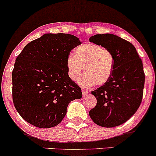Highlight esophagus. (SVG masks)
<instances>
[{
	"instance_id": "34e87169",
	"label": "esophagus",
	"mask_w": 156,
	"mask_h": 156,
	"mask_svg": "<svg viewBox=\"0 0 156 156\" xmlns=\"http://www.w3.org/2000/svg\"><path fill=\"white\" fill-rule=\"evenodd\" d=\"M89 93V91L86 90V89H83V90H82V94H83V96L87 95V94H88Z\"/></svg>"
}]
</instances>
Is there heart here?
<instances>
[{
  "label": "heart",
  "mask_w": 156,
  "mask_h": 156,
  "mask_svg": "<svg viewBox=\"0 0 156 156\" xmlns=\"http://www.w3.org/2000/svg\"><path fill=\"white\" fill-rule=\"evenodd\" d=\"M75 55L67 58V69L69 78L76 81L83 73L79 83L83 87L104 85L112 76L114 58L112 51L92 42L78 46Z\"/></svg>",
  "instance_id": "heart-1"
}]
</instances>
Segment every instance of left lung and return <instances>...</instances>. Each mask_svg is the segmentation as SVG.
<instances>
[{"label":"left lung","instance_id":"obj_1","mask_svg":"<svg viewBox=\"0 0 156 156\" xmlns=\"http://www.w3.org/2000/svg\"><path fill=\"white\" fill-rule=\"evenodd\" d=\"M89 42L108 49L114 58L110 79L91 92L97 98V105L89 116L101 127L118 126L128 121L141 103L145 80L142 62L133 44L118 36L96 34Z\"/></svg>","mask_w":156,"mask_h":156}]
</instances>
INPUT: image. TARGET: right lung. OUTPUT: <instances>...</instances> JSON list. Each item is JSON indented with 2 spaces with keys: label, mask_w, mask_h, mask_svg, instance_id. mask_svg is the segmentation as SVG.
Masks as SVG:
<instances>
[{
  "label": "right lung",
  "mask_w": 156,
  "mask_h": 156,
  "mask_svg": "<svg viewBox=\"0 0 156 156\" xmlns=\"http://www.w3.org/2000/svg\"><path fill=\"white\" fill-rule=\"evenodd\" d=\"M79 39L68 34H45L31 41L15 60L12 99L20 115L34 126H56L81 89L69 78L67 58Z\"/></svg>",
  "instance_id": "right-lung-1"
}]
</instances>
